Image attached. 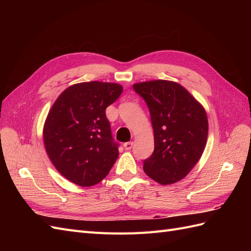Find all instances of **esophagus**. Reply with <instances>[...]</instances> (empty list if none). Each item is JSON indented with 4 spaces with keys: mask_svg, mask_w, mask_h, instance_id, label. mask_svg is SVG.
<instances>
[{
    "mask_svg": "<svg viewBox=\"0 0 251 251\" xmlns=\"http://www.w3.org/2000/svg\"><path fill=\"white\" fill-rule=\"evenodd\" d=\"M124 148L126 150V151H130L132 148H133V142L130 141V142H126L124 144Z\"/></svg>",
    "mask_w": 251,
    "mask_h": 251,
    "instance_id": "esophagus-1",
    "label": "esophagus"
}]
</instances>
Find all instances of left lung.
Segmentation results:
<instances>
[{
    "instance_id": "left-lung-1",
    "label": "left lung",
    "mask_w": 251,
    "mask_h": 251,
    "mask_svg": "<svg viewBox=\"0 0 251 251\" xmlns=\"http://www.w3.org/2000/svg\"><path fill=\"white\" fill-rule=\"evenodd\" d=\"M147 102L155 149L143 171L162 185L183 179L199 161L206 146L208 121L202 105L179 83L151 80L133 85Z\"/></svg>"
}]
</instances>
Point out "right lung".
<instances>
[{"label":"right lung","mask_w":251,"mask_h":251,"mask_svg":"<svg viewBox=\"0 0 251 251\" xmlns=\"http://www.w3.org/2000/svg\"><path fill=\"white\" fill-rule=\"evenodd\" d=\"M118 83L88 81L67 88L48 113L44 143L51 162L65 178L92 186L118 157L105 109L123 93Z\"/></svg>","instance_id":"1"}]
</instances>
